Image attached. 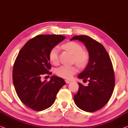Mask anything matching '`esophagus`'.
<instances>
[{
  "instance_id": "1",
  "label": "esophagus",
  "mask_w": 128,
  "mask_h": 128,
  "mask_svg": "<svg viewBox=\"0 0 128 128\" xmlns=\"http://www.w3.org/2000/svg\"><path fill=\"white\" fill-rule=\"evenodd\" d=\"M65 82H66V84H70L71 83V82H71L70 81V80H65Z\"/></svg>"
}]
</instances>
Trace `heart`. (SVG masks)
<instances>
[{
  "label": "heart",
  "mask_w": 128,
  "mask_h": 128,
  "mask_svg": "<svg viewBox=\"0 0 128 128\" xmlns=\"http://www.w3.org/2000/svg\"><path fill=\"white\" fill-rule=\"evenodd\" d=\"M62 48L73 55V62L80 66H84L89 60V54L86 51L83 50V48L78 43L70 42L62 45ZM60 48L56 46L51 49L49 52L48 58L50 61L54 64L59 62ZM78 72L77 67L75 65H62L56 69V74L60 77L70 79Z\"/></svg>",
  "instance_id": "heart-1"
}]
</instances>
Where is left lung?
Masks as SVG:
<instances>
[{
  "label": "left lung",
  "instance_id": "1",
  "mask_svg": "<svg viewBox=\"0 0 128 128\" xmlns=\"http://www.w3.org/2000/svg\"><path fill=\"white\" fill-rule=\"evenodd\" d=\"M81 41L89 53V61L78 77L89 82L88 86L79 83L74 102L82 110L94 112L103 108L111 98L115 84L110 58L101 44L87 35H76L70 39Z\"/></svg>",
  "mask_w": 128,
  "mask_h": 128
}]
</instances>
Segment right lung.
Here are the masks:
<instances>
[{"mask_svg":"<svg viewBox=\"0 0 128 128\" xmlns=\"http://www.w3.org/2000/svg\"><path fill=\"white\" fill-rule=\"evenodd\" d=\"M61 35H38L21 48L12 70L13 84L20 101L35 111L48 109L54 104L56 94L66 84L62 78L51 76L42 82L44 74L51 75L48 54L51 49L65 39Z\"/></svg>","mask_w":128,"mask_h":128,"instance_id":"obj_1","label":"right lung"}]
</instances>
